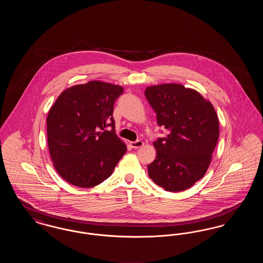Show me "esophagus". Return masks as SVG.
I'll use <instances>...</instances> for the list:
<instances>
[{
    "label": "esophagus",
    "mask_w": 263,
    "mask_h": 263,
    "mask_svg": "<svg viewBox=\"0 0 263 263\" xmlns=\"http://www.w3.org/2000/svg\"><path fill=\"white\" fill-rule=\"evenodd\" d=\"M130 145H131V147L133 149H139V148H141L144 145V143L142 141H135V142H131Z\"/></svg>",
    "instance_id": "34e87169"
}]
</instances>
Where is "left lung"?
<instances>
[{
    "mask_svg": "<svg viewBox=\"0 0 263 263\" xmlns=\"http://www.w3.org/2000/svg\"><path fill=\"white\" fill-rule=\"evenodd\" d=\"M145 97L168 135L154 142L151 179L166 191L191 187L206 174L219 139V119L210 101L179 84L148 87Z\"/></svg>",
    "mask_w": 263,
    "mask_h": 263,
    "instance_id": "left-lung-1",
    "label": "left lung"
}]
</instances>
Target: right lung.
<instances>
[{
    "instance_id": "1",
    "label": "right lung",
    "mask_w": 263,
    "mask_h": 263,
    "mask_svg": "<svg viewBox=\"0 0 263 263\" xmlns=\"http://www.w3.org/2000/svg\"><path fill=\"white\" fill-rule=\"evenodd\" d=\"M122 93L120 86L91 81L65 89L51 106L48 148L55 170L67 182L93 187L112 175L127 151L115 134L112 116Z\"/></svg>"
}]
</instances>
